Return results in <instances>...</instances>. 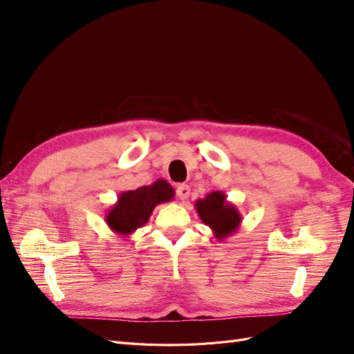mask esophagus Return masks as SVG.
<instances>
[{
    "label": "esophagus",
    "mask_w": 354,
    "mask_h": 354,
    "mask_svg": "<svg viewBox=\"0 0 354 354\" xmlns=\"http://www.w3.org/2000/svg\"><path fill=\"white\" fill-rule=\"evenodd\" d=\"M176 194H177V196H178L181 201H185V199H187L189 195H190V187H189L187 185H178L177 189H176Z\"/></svg>",
    "instance_id": "1"
}]
</instances>
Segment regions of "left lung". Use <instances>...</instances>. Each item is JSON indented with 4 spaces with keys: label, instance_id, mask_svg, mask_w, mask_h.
<instances>
[{
    "label": "left lung",
    "instance_id": "left-lung-1",
    "mask_svg": "<svg viewBox=\"0 0 354 354\" xmlns=\"http://www.w3.org/2000/svg\"><path fill=\"white\" fill-rule=\"evenodd\" d=\"M195 208L201 221L212 230L214 238L224 241L236 232L242 223L239 209L227 201L220 190L211 192L203 199L195 202Z\"/></svg>",
    "mask_w": 354,
    "mask_h": 354
}]
</instances>
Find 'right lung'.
<instances>
[{
  "mask_svg": "<svg viewBox=\"0 0 354 354\" xmlns=\"http://www.w3.org/2000/svg\"><path fill=\"white\" fill-rule=\"evenodd\" d=\"M173 186L159 178L149 186L122 192L106 212L104 221L118 236H130L149 221L156 205L173 201Z\"/></svg>",
  "mask_w": 354,
  "mask_h": 354,
  "instance_id": "right-lung-1",
  "label": "right lung"
}]
</instances>
